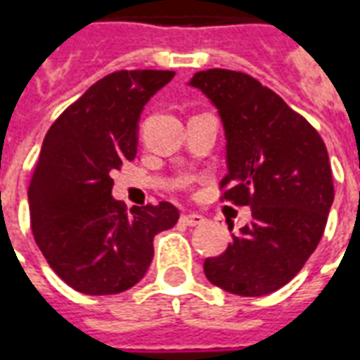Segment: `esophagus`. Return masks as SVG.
Listing matches in <instances>:
<instances>
[{
	"label": "esophagus",
	"instance_id": "1",
	"mask_svg": "<svg viewBox=\"0 0 360 360\" xmlns=\"http://www.w3.org/2000/svg\"><path fill=\"white\" fill-rule=\"evenodd\" d=\"M181 223L187 225V227H196V225L204 223V217L200 214H183L181 215Z\"/></svg>",
	"mask_w": 360,
	"mask_h": 360
}]
</instances>
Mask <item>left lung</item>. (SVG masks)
Segmentation results:
<instances>
[{
	"label": "left lung",
	"mask_w": 360,
	"mask_h": 360,
	"mask_svg": "<svg viewBox=\"0 0 360 360\" xmlns=\"http://www.w3.org/2000/svg\"><path fill=\"white\" fill-rule=\"evenodd\" d=\"M188 85L214 103L223 122L221 200L252 207V221L223 254L207 257L204 273L244 297L276 292L302 271L326 227L334 202L328 150L302 114L244 72L202 70Z\"/></svg>",
	"instance_id": "8db88e82"
}]
</instances>
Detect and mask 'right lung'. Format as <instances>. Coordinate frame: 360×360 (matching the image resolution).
Returning <instances> with one entry per match:
<instances>
[{"mask_svg": "<svg viewBox=\"0 0 360 360\" xmlns=\"http://www.w3.org/2000/svg\"><path fill=\"white\" fill-rule=\"evenodd\" d=\"M172 70H120L93 84L45 135L28 187L34 240L70 288L87 295L129 290L153 262L154 236L179 212L169 202L126 207L110 173L137 154L139 118Z\"/></svg>", "mask_w": 360, "mask_h": 360, "instance_id": "obj_1", "label": "right lung"}]
</instances>
